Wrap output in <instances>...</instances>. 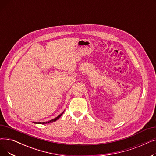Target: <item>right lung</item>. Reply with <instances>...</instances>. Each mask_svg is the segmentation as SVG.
Returning a JSON list of instances; mask_svg holds the SVG:
<instances>
[{
  "label": "right lung",
  "instance_id": "obj_1",
  "mask_svg": "<svg viewBox=\"0 0 156 156\" xmlns=\"http://www.w3.org/2000/svg\"><path fill=\"white\" fill-rule=\"evenodd\" d=\"M63 112L61 113V114H60V115H59L57 117L55 118L54 119H51V120H50V121H47V122H34V123H36V124H47V123H50V122H52L55 121L56 120L58 119L62 115Z\"/></svg>",
  "mask_w": 156,
  "mask_h": 156
}]
</instances>
